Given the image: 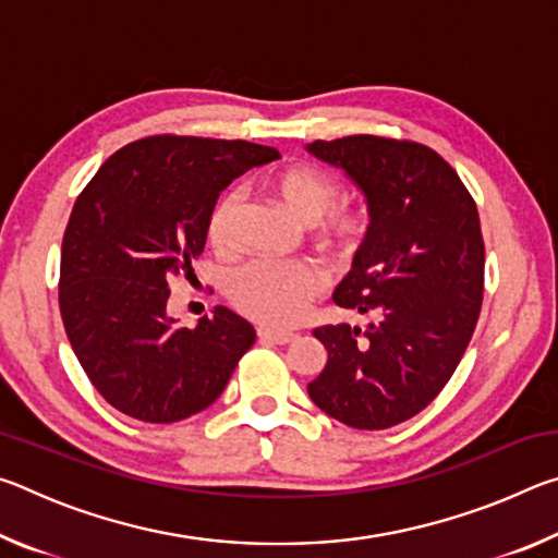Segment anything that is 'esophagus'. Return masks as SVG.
<instances>
[{
	"label": "esophagus",
	"mask_w": 558,
	"mask_h": 558,
	"mask_svg": "<svg viewBox=\"0 0 558 558\" xmlns=\"http://www.w3.org/2000/svg\"><path fill=\"white\" fill-rule=\"evenodd\" d=\"M292 337H295V335H292V332H280V329H270V327H258V339H260V342H272V344H288Z\"/></svg>",
	"instance_id": "esophagus-1"
}]
</instances>
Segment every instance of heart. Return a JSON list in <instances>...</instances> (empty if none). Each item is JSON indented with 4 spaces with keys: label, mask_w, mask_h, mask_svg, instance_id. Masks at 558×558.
I'll use <instances>...</instances> for the list:
<instances>
[{
    "label": "heart",
    "mask_w": 558,
    "mask_h": 558,
    "mask_svg": "<svg viewBox=\"0 0 558 558\" xmlns=\"http://www.w3.org/2000/svg\"><path fill=\"white\" fill-rule=\"evenodd\" d=\"M266 192L292 219L310 223V235L332 260H344L362 243L369 219L347 202H339L342 184L335 174L315 165H288L263 179ZM239 196L221 194L206 219V241L226 256L235 245ZM319 276L307 263H251L231 278L229 298L245 317L268 327L295 325L317 295Z\"/></svg>",
    "instance_id": "heart-1"
}]
</instances>
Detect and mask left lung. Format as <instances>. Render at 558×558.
Masks as SVG:
<instances>
[{
	"label": "left lung",
	"instance_id": "obj_1",
	"mask_svg": "<svg viewBox=\"0 0 558 558\" xmlns=\"http://www.w3.org/2000/svg\"><path fill=\"white\" fill-rule=\"evenodd\" d=\"M307 153L342 167L372 216L335 290L339 307L372 323L315 329L327 364L307 393L349 428L399 426L442 391L475 332L485 286L475 199L436 149L411 140L349 135Z\"/></svg>",
	"mask_w": 558,
	"mask_h": 558
}]
</instances>
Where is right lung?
Masks as SVG:
<instances>
[{
  "mask_svg": "<svg viewBox=\"0 0 558 558\" xmlns=\"http://www.w3.org/2000/svg\"><path fill=\"white\" fill-rule=\"evenodd\" d=\"M278 157L245 140L153 135L108 157L75 199L59 307L83 372L112 409L177 423L226 389L256 329L223 305L194 329L177 327L169 288L192 280L223 189Z\"/></svg>",
  "mask_w": 558,
  "mask_h": 558,
  "instance_id": "right-lung-1",
  "label": "right lung"
}]
</instances>
